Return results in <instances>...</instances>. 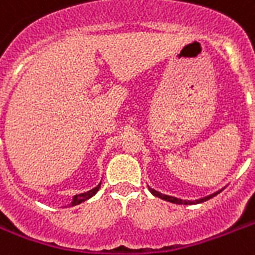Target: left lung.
Wrapping results in <instances>:
<instances>
[{
  "mask_svg": "<svg viewBox=\"0 0 255 255\" xmlns=\"http://www.w3.org/2000/svg\"><path fill=\"white\" fill-rule=\"evenodd\" d=\"M149 188V191L152 192L153 195L155 197H158L160 198V199H164V201L167 202H171V203H176V205H195V203H202V202H205V201H209V199H211L213 197H215L218 192H214V194H211V195H209V197H205V198H202V199H198V201H183V199H178V198H175V197H170V195H164V194H160L159 191H155V190H152L151 187Z\"/></svg>",
  "mask_w": 255,
  "mask_h": 255,
  "instance_id": "1",
  "label": "left lung"
}]
</instances>
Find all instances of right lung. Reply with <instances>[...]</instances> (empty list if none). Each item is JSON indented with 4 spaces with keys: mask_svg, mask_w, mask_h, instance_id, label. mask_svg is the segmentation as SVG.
<instances>
[{
    "mask_svg": "<svg viewBox=\"0 0 255 255\" xmlns=\"http://www.w3.org/2000/svg\"><path fill=\"white\" fill-rule=\"evenodd\" d=\"M100 184H102V183H100ZM100 184H99L97 187L92 188V190H89V191L83 192V194H79V195H75V197H73V201H72V203L69 206L79 205V203H81V202H84V201H87V199H89V198H92L93 195H95V194L99 191V188H100Z\"/></svg>",
    "mask_w": 255,
    "mask_h": 255,
    "instance_id": "add662e5",
    "label": "right lung"
}]
</instances>
